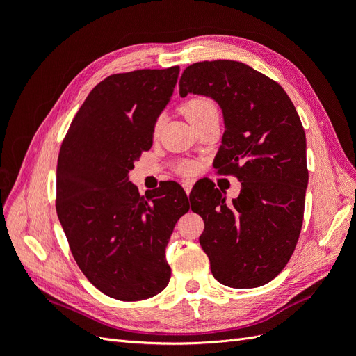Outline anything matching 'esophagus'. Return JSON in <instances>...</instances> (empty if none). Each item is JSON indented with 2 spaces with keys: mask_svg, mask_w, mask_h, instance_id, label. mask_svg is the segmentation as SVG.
<instances>
[{
  "mask_svg": "<svg viewBox=\"0 0 356 356\" xmlns=\"http://www.w3.org/2000/svg\"><path fill=\"white\" fill-rule=\"evenodd\" d=\"M182 187H184L187 196L191 193V188H193V182L191 181H182Z\"/></svg>",
  "mask_w": 356,
  "mask_h": 356,
  "instance_id": "34e87169",
  "label": "esophagus"
}]
</instances>
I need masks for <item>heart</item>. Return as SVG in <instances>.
<instances>
[{"label": "heart", "mask_w": 356, "mask_h": 356, "mask_svg": "<svg viewBox=\"0 0 356 356\" xmlns=\"http://www.w3.org/2000/svg\"><path fill=\"white\" fill-rule=\"evenodd\" d=\"M212 111H217V108H215V105L207 98H193L182 105V113H184V115L187 117V120L190 123L196 122L202 115ZM161 123H163V117H159L154 123V134L160 131ZM195 169L196 166L195 163H191V161H184V163L179 165V170L182 174H193Z\"/></svg>", "instance_id": "obj_1"}]
</instances>
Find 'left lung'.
Masks as SVG:
<instances>
[{
    "label": "left lung",
    "instance_id": "left-lung-1",
    "mask_svg": "<svg viewBox=\"0 0 356 356\" xmlns=\"http://www.w3.org/2000/svg\"><path fill=\"white\" fill-rule=\"evenodd\" d=\"M190 93L220 105L224 134L213 168L242 186L229 204L212 184L195 196L191 191V209L204 221L199 242L220 284L266 285L289 261L303 224L305 129L281 86L242 62L193 63L179 80V95Z\"/></svg>",
    "mask_w": 356,
    "mask_h": 356
}]
</instances>
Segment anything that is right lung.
I'll return each instance as SVG.
<instances>
[{"label": "right lung", "mask_w": 356, "mask_h": 356, "mask_svg": "<svg viewBox=\"0 0 356 356\" xmlns=\"http://www.w3.org/2000/svg\"><path fill=\"white\" fill-rule=\"evenodd\" d=\"M179 67L114 74L89 93L63 139L56 211L84 276L105 296L138 301L169 284L165 248L186 191L165 182L139 196L129 172L152 148L154 123L174 93Z\"/></svg>", "instance_id": "right-lung-1"}]
</instances>
